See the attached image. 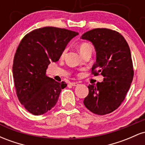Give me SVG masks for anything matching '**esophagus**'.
I'll return each instance as SVG.
<instances>
[{
  "instance_id": "esophagus-1",
  "label": "esophagus",
  "mask_w": 145,
  "mask_h": 145,
  "mask_svg": "<svg viewBox=\"0 0 145 145\" xmlns=\"http://www.w3.org/2000/svg\"><path fill=\"white\" fill-rule=\"evenodd\" d=\"M70 84L73 86H76L78 85V82H71Z\"/></svg>"
}]
</instances>
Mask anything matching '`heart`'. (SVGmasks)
Returning a JSON list of instances; mask_svg holds the SVG:
<instances>
[{
    "mask_svg": "<svg viewBox=\"0 0 145 145\" xmlns=\"http://www.w3.org/2000/svg\"><path fill=\"white\" fill-rule=\"evenodd\" d=\"M93 50V46L90 44V43L84 42V43H82V44L79 46V51L82 55L87 52L92 53ZM67 48H65V49L63 50L62 53H61V57L62 58L64 57L65 55L66 52H67Z\"/></svg>",
    "mask_w": 145,
    "mask_h": 145,
    "instance_id": "1",
    "label": "heart"
}]
</instances>
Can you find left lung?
<instances>
[{
  "label": "left lung",
  "instance_id": "obj_1",
  "mask_svg": "<svg viewBox=\"0 0 145 145\" xmlns=\"http://www.w3.org/2000/svg\"><path fill=\"white\" fill-rule=\"evenodd\" d=\"M92 42L96 51V62L91 71L101 74L104 80L89 84L84 104L91 112L104 115L119 108L129 91L134 77L130 49L119 33L108 29H95L81 37Z\"/></svg>",
  "mask_w": 145,
  "mask_h": 145
}]
</instances>
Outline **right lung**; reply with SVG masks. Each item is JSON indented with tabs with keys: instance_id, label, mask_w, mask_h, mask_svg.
Here are the masks:
<instances>
[{
	"instance_id": "add662e5",
	"label": "right lung",
	"mask_w": 145,
	"mask_h": 145,
	"mask_svg": "<svg viewBox=\"0 0 145 145\" xmlns=\"http://www.w3.org/2000/svg\"><path fill=\"white\" fill-rule=\"evenodd\" d=\"M78 33L48 26L26 34L20 43L13 64L16 94L21 104L35 115L47 112L55 106L65 82L46 76L51 62L59 61L61 53Z\"/></svg>"
}]
</instances>
